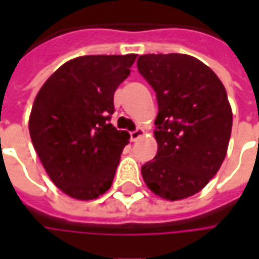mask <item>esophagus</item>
<instances>
[{
    "instance_id": "esophagus-1",
    "label": "esophagus",
    "mask_w": 259,
    "mask_h": 259,
    "mask_svg": "<svg viewBox=\"0 0 259 259\" xmlns=\"http://www.w3.org/2000/svg\"><path fill=\"white\" fill-rule=\"evenodd\" d=\"M144 136V130L142 129H137L134 130V132H130V141H137L138 138L142 137Z\"/></svg>"
}]
</instances>
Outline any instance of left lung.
Wrapping results in <instances>:
<instances>
[{
    "label": "left lung",
    "mask_w": 259,
    "mask_h": 259,
    "mask_svg": "<svg viewBox=\"0 0 259 259\" xmlns=\"http://www.w3.org/2000/svg\"><path fill=\"white\" fill-rule=\"evenodd\" d=\"M137 68L158 105L157 154L142 165V177L162 199L192 196L217 175L227 153L233 113L225 86L189 55H141Z\"/></svg>",
    "instance_id": "8db88e82"
}]
</instances>
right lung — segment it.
<instances>
[{"instance_id":"1","label":"right lung","mask_w":259,"mask_h":259,"mask_svg":"<svg viewBox=\"0 0 259 259\" xmlns=\"http://www.w3.org/2000/svg\"><path fill=\"white\" fill-rule=\"evenodd\" d=\"M137 55H89L55 71L36 95L29 117L34 150L54 184L79 200L113 184L129 133L110 118L114 93Z\"/></svg>"}]
</instances>
